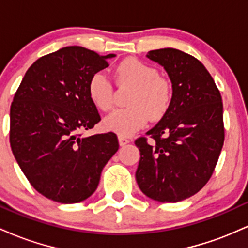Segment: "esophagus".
<instances>
[{
  "instance_id": "obj_1",
  "label": "esophagus",
  "mask_w": 248,
  "mask_h": 248,
  "mask_svg": "<svg viewBox=\"0 0 248 248\" xmlns=\"http://www.w3.org/2000/svg\"><path fill=\"white\" fill-rule=\"evenodd\" d=\"M129 140H128L127 138H124V136H121L119 135V143H120V146H124V144L129 143Z\"/></svg>"
}]
</instances>
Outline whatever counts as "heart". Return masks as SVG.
<instances>
[{
	"label": "heart",
	"mask_w": 248,
	"mask_h": 248,
	"mask_svg": "<svg viewBox=\"0 0 248 248\" xmlns=\"http://www.w3.org/2000/svg\"><path fill=\"white\" fill-rule=\"evenodd\" d=\"M120 85H129L134 91L128 99V108L118 109L104 120V126L121 136L132 135L147 124L148 119L163 118L172 101V86L158 71L135 58L124 59L115 71ZM88 95L99 109L108 112L114 107V88L104 72H96L88 81Z\"/></svg>",
	"instance_id": "heart-1"
}]
</instances>
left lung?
Masks as SVG:
<instances>
[{
    "label": "left lung",
    "instance_id": "obj_1",
    "mask_svg": "<svg viewBox=\"0 0 248 248\" xmlns=\"http://www.w3.org/2000/svg\"><path fill=\"white\" fill-rule=\"evenodd\" d=\"M147 57L166 69L172 101L166 115L136 139L140 162L136 181L144 195L176 203L197 193L211 178L224 144L223 101L209 71L197 58L176 49Z\"/></svg>",
    "mask_w": 248,
    "mask_h": 248
}]
</instances>
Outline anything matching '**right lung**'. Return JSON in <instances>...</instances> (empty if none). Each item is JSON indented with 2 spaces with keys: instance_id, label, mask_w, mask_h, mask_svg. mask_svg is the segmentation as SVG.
I'll list each match as a JSON object with an SVG mask.
<instances>
[{
  "instance_id": "obj_1",
  "label": "right lung",
  "mask_w": 248,
  "mask_h": 248,
  "mask_svg": "<svg viewBox=\"0 0 248 248\" xmlns=\"http://www.w3.org/2000/svg\"><path fill=\"white\" fill-rule=\"evenodd\" d=\"M114 56L62 47L37 59L17 88L10 107L11 150L31 186L51 201L72 204L90 197L118 152L114 133L82 136L101 120L88 81Z\"/></svg>"
}]
</instances>
